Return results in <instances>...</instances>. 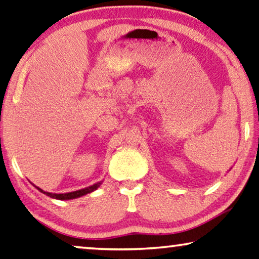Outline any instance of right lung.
Here are the masks:
<instances>
[{"label": "right lung", "mask_w": 259, "mask_h": 259, "mask_svg": "<svg viewBox=\"0 0 259 259\" xmlns=\"http://www.w3.org/2000/svg\"><path fill=\"white\" fill-rule=\"evenodd\" d=\"M101 184H102V181L101 182H97V183H95L93 185H90V187H87L84 189H81V190L67 192V194H52V192H47V191L42 190V189H39L37 187H35V188L37 189V190L41 191L42 194L49 196V197H52L54 199H60V201H69V199H75V198L82 197V196H84L87 194H90V192L97 190V189L101 187Z\"/></svg>", "instance_id": "right-lung-1"}]
</instances>
